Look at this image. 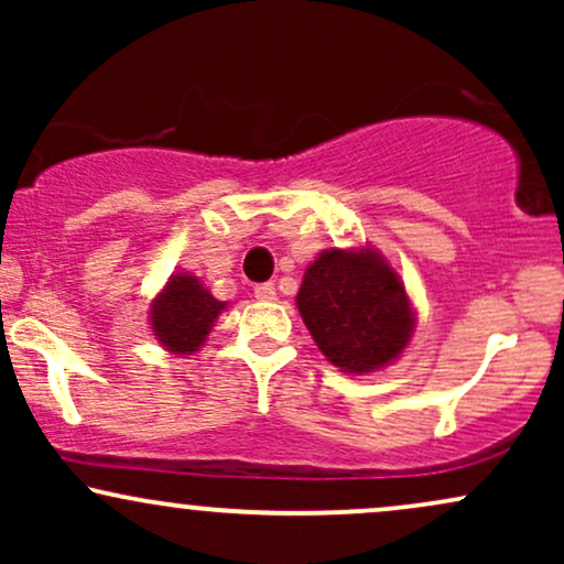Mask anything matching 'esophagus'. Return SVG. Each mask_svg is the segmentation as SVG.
I'll return each mask as SVG.
<instances>
[{"instance_id": "34e87169", "label": "esophagus", "mask_w": 564, "mask_h": 564, "mask_svg": "<svg viewBox=\"0 0 564 564\" xmlns=\"http://www.w3.org/2000/svg\"><path fill=\"white\" fill-rule=\"evenodd\" d=\"M254 296L260 302H273L275 300V286H273V283H260V286H254Z\"/></svg>"}]
</instances>
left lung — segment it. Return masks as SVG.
Instances as JSON below:
<instances>
[{"label":"left lung","instance_id":"obj_1","mask_svg":"<svg viewBox=\"0 0 564 564\" xmlns=\"http://www.w3.org/2000/svg\"><path fill=\"white\" fill-rule=\"evenodd\" d=\"M296 307L321 352L349 373L390 364L413 334L405 286L371 249L323 251L304 270Z\"/></svg>","mask_w":564,"mask_h":564}]
</instances>
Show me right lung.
Returning <instances> with one entry per match:
<instances>
[{
    "label": "right lung",
    "mask_w": 564,
    "mask_h": 564,
    "mask_svg": "<svg viewBox=\"0 0 564 564\" xmlns=\"http://www.w3.org/2000/svg\"><path fill=\"white\" fill-rule=\"evenodd\" d=\"M223 310L225 304L200 286L198 278L172 275L153 302V334L170 352L191 355L204 345Z\"/></svg>",
    "instance_id": "add662e5"
}]
</instances>
